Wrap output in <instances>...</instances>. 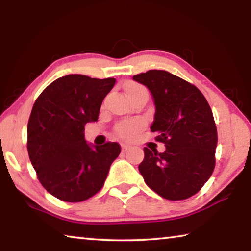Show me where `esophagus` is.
I'll return each instance as SVG.
<instances>
[{"label": "esophagus", "mask_w": 251, "mask_h": 251, "mask_svg": "<svg viewBox=\"0 0 251 251\" xmlns=\"http://www.w3.org/2000/svg\"><path fill=\"white\" fill-rule=\"evenodd\" d=\"M121 146H122L123 152H126L127 150H129V149H130V145H127V144H122Z\"/></svg>", "instance_id": "1"}]
</instances>
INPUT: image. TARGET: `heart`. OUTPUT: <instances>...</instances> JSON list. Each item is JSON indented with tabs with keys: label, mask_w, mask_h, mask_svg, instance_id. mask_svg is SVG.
<instances>
[{
	"label": "heart",
	"mask_w": 251,
	"mask_h": 251,
	"mask_svg": "<svg viewBox=\"0 0 251 251\" xmlns=\"http://www.w3.org/2000/svg\"><path fill=\"white\" fill-rule=\"evenodd\" d=\"M126 95L128 98L137 96L140 94H147V90L144 86L140 85L137 82H128L125 87ZM145 127V122L141 118H130L126 119V121L119 122L118 124L115 126L114 132L118 137L122 140L130 141L137 136L138 134L142 132V129Z\"/></svg>",
	"instance_id": "1"
}]
</instances>
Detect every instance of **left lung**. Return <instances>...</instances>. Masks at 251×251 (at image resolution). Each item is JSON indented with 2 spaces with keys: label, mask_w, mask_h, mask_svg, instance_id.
<instances>
[{
  "label": "left lung",
  "mask_w": 251,
  "mask_h": 251,
  "mask_svg": "<svg viewBox=\"0 0 251 251\" xmlns=\"http://www.w3.org/2000/svg\"><path fill=\"white\" fill-rule=\"evenodd\" d=\"M133 79L152 93L156 110L151 130L165 144L164 153L144 147L138 170L145 183L171 201L194 196L216 165L218 134L208 101L196 86L168 71L149 70Z\"/></svg>",
  "instance_id": "left-lung-1"
}]
</instances>
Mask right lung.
Returning <instances> with one entry per match:
<instances>
[{
    "label": "right lung",
    "mask_w": 251,
    "mask_h": 251,
    "mask_svg": "<svg viewBox=\"0 0 251 251\" xmlns=\"http://www.w3.org/2000/svg\"><path fill=\"white\" fill-rule=\"evenodd\" d=\"M116 79L68 75L40 94L27 123V153L43 188L59 200L81 202L104 185L118 143L91 147L85 125L98 119Z\"/></svg>",
    "instance_id": "add662e5"
}]
</instances>
